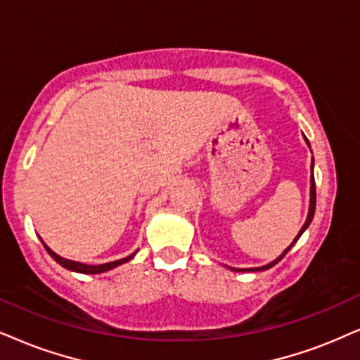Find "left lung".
<instances>
[{
  "label": "left lung",
  "instance_id": "left-lung-1",
  "mask_svg": "<svg viewBox=\"0 0 360 360\" xmlns=\"http://www.w3.org/2000/svg\"><path fill=\"white\" fill-rule=\"evenodd\" d=\"M307 141V139H306ZM307 144H309V141H307ZM312 165H314V162H312ZM314 212H316V181H314V174L311 176V206H309V214H307V219H306V224H304L302 226V229L301 231H299V234H297V238H295L294 239V243L292 244H290L289 245V248L288 249H285V251L284 252H282L281 254V256L279 257H277L276 259V261H272L271 264H267V266H262V267H251V269H233V271H266V269H271V267L272 266H276V264L277 262H279L281 261V259L282 257H284L285 256V254H288L289 251H290V248H292V245L295 244V243H297V239L299 238H301V236H302V233H304V231H306L307 229V227H309V224H311V222H312V217H314Z\"/></svg>",
  "mask_w": 360,
  "mask_h": 360
}]
</instances>
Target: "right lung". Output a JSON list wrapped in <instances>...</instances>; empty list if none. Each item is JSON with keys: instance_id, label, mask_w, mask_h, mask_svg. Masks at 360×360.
I'll use <instances>...</instances> for the list:
<instances>
[{"instance_id": "add662e5", "label": "right lung", "mask_w": 360, "mask_h": 360, "mask_svg": "<svg viewBox=\"0 0 360 360\" xmlns=\"http://www.w3.org/2000/svg\"><path fill=\"white\" fill-rule=\"evenodd\" d=\"M44 248H46V251L49 252V256H51L54 261L61 264L63 267H66V269L70 271H76V272H83V274H99V272H106L109 269H115V267L121 266V264H124L127 261H131V259L134 257V254H131V256H127L124 259H120V261H112V262H106V264H99V266H88V264H81V262H75V261H68V259L58 256V254H54L51 249L48 248L46 244H44Z\"/></svg>"}]
</instances>
